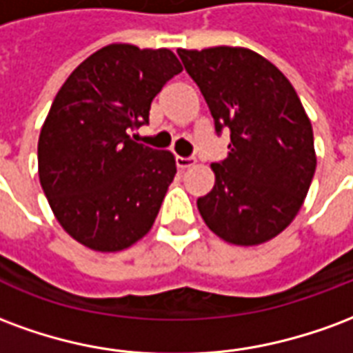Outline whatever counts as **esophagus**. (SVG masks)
<instances>
[{
  "label": "esophagus",
  "instance_id": "34e87169",
  "mask_svg": "<svg viewBox=\"0 0 353 353\" xmlns=\"http://www.w3.org/2000/svg\"><path fill=\"white\" fill-rule=\"evenodd\" d=\"M194 162H196V161H194V157H177V159H176L177 168H181V170L191 168Z\"/></svg>",
  "mask_w": 353,
  "mask_h": 353
}]
</instances>
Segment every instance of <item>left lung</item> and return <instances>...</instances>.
Here are the masks:
<instances>
[{"mask_svg":"<svg viewBox=\"0 0 353 353\" xmlns=\"http://www.w3.org/2000/svg\"><path fill=\"white\" fill-rule=\"evenodd\" d=\"M214 117L230 132L229 157L214 162L215 185L196 206L225 242L257 245L295 219L316 172L310 119L288 77L242 47L179 49Z\"/></svg>","mask_w":353,"mask_h":353,"instance_id":"1","label":"left lung"}]
</instances>
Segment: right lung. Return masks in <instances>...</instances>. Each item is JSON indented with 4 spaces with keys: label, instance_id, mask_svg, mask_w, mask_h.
I'll return each mask as SVG.
<instances>
[{
    "label": "right lung",
    "instance_id": "add662e5",
    "mask_svg": "<svg viewBox=\"0 0 353 353\" xmlns=\"http://www.w3.org/2000/svg\"><path fill=\"white\" fill-rule=\"evenodd\" d=\"M181 64L168 49L113 43L65 79L37 143L39 181L62 229L94 252H121L153 227L176 159L130 136Z\"/></svg>",
    "mask_w": 353,
    "mask_h": 353
}]
</instances>
